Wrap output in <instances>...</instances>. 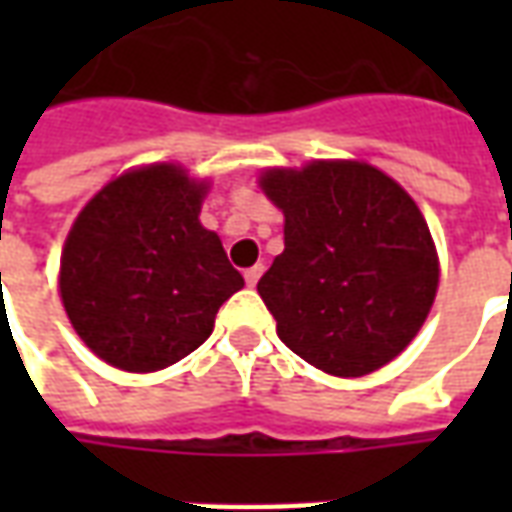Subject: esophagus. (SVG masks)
<instances>
[{
	"mask_svg": "<svg viewBox=\"0 0 512 512\" xmlns=\"http://www.w3.org/2000/svg\"><path fill=\"white\" fill-rule=\"evenodd\" d=\"M260 274H263V266H252V268H246V271H244L246 285H249V288H255V285H257V279H260Z\"/></svg>",
	"mask_w": 512,
	"mask_h": 512,
	"instance_id": "obj_1",
	"label": "esophagus"
}]
</instances>
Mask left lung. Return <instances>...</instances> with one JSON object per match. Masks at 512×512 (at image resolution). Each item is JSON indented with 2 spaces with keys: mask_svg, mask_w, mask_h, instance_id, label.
<instances>
[{
  "mask_svg": "<svg viewBox=\"0 0 512 512\" xmlns=\"http://www.w3.org/2000/svg\"><path fill=\"white\" fill-rule=\"evenodd\" d=\"M285 249L257 293L293 354L337 378L376 373L408 348L439 290V252L417 202L359 158L266 167Z\"/></svg>",
  "mask_w": 512,
  "mask_h": 512,
  "instance_id": "1",
  "label": "left lung"
}]
</instances>
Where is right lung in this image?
<instances>
[{
	"label": "right lung",
	"instance_id": "right-lung-1",
	"mask_svg": "<svg viewBox=\"0 0 512 512\" xmlns=\"http://www.w3.org/2000/svg\"><path fill=\"white\" fill-rule=\"evenodd\" d=\"M211 180L156 161L95 191L62 244V307L73 332L106 365L156 373L213 332L244 277L219 235L202 227Z\"/></svg>",
	"mask_w": 512,
	"mask_h": 512
}]
</instances>
